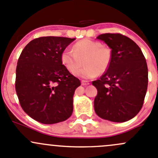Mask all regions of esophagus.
<instances>
[{
  "label": "esophagus",
  "mask_w": 158,
  "mask_h": 158,
  "mask_svg": "<svg viewBox=\"0 0 158 158\" xmlns=\"http://www.w3.org/2000/svg\"><path fill=\"white\" fill-rule=\"evenodd\" d=\"M81 83H82V85H89V82H87V81H85V80H82Z\"/></svg>",
  "instance_id": "1"
}]
</instances>
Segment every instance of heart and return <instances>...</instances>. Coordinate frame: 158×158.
Here are the masks:
<instances>
[{"label":"heart","mask_w":158,"mask_h":158,"mask_svg":"<svg viewBox=\"0 0 158 158\" xmlns=\"http://www.w3.org/2000/svg\"><path fill=\"white\" fill-rule=\"evenodd\" d=\"M83 58L85 67L79 71L81 65V60ZM60 60L63 66L72 74L82 79H93L109 67L111 50L98 41L83 39L76 42L72 49H65L61 52Z\"/></svg>","instance_id":"1"}]
</instances>
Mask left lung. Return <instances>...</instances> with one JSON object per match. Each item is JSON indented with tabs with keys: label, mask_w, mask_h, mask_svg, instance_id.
<instances>
[{
	"label": "left lung",
	"mask_w": 158,
	"mask_h": 158,
	"mask_svg": "<svg viewBox=\"0 0 158 158\" xmlns=\"http://www.w3.org/2000/svg\"><path fill=\"white\" fill-rule=\"evenodd\" d=\"M97 39L111 49L106 73L92 85L98 94L94 100L97 115L114 122L133 118L141 109L147 92L148 71L140 47L120 33H103Z\"/></svg>",
	"instance_id": "1"
}]
</instances>
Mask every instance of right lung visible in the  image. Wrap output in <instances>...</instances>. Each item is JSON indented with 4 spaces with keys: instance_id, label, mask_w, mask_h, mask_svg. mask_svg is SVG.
Here are the masks:
<instances>
[{
    "instance_id": "right-lung-1",
    "label": "right lung",
    "mask_w": 158,
    "mask_h": 158,
    "mask_svg": "<svg viewBox=\"0 0 158 158\" xmlns=\"http://www.w3.org/2000/svg\"><path fill=\"white\" fill-rule=\"evenodd\" d=\"M75 38L43 36L22 51L16 69L15 89L23 111L43 124H56L71 116L73 95L81 85L60 60Z\"/></svg>"
}]
</instances>
